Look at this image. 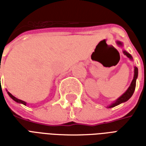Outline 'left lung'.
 <instances>
[{"label": "left lung", "mask_w": 146, "mask_h": 146, "mask_svg": "<svg viewBox=\"0 0 146 146\" xmlns=\"http://www.w3.org/2000/svg\"><path fill=\"white\" fill-rule=\"evenodd\" d=\"M116 44H118V46L119 47H122L123 44L120 41H116ZM123 53L125 54L127 58H129L131 60L133 59V58L131 54H129L128 52H127L126 51H123ZM138 68L137 67H135V74H134V78L132 80L131 83V85L129 86V88H127V90L119 98H118L116 99V101L113 102L112 104L107 106L108 108H113L114 106H118V105L121 104L123 102H127L128 99H130V98L131 97L132 95H133V93L135 92V86H136V80L138 78Z\"/></svg>", "instance_id": "8db88e82"}]
</instances>
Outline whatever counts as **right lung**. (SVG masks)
Listing matches in <instances>:
<instances>
[{"instance_id":"add662e5","label":"right lung","mask_w":146,"mask_h":146,"mask_svg":"<svg viewBox=\"0 0 146 146\" xmlns=\"http://www.w3.org/2000/svg\"><path fill=\"white\" fill-rule=\"evenodd\" d=\"M8 95H9V96H10V97H11V98H12V99H13L15 102H18V103H22V104L27 106V102H24V101H23V100H20V99H19V98H15V96H13V95H11L10 92H8Z\"/></svg>"}]
</instances>
